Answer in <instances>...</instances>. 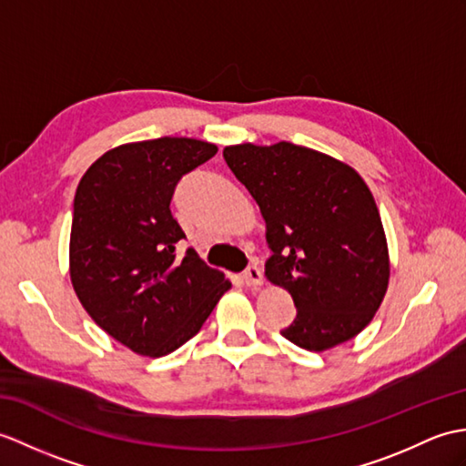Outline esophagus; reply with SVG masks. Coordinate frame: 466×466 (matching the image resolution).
Listing matches in <instances>:
<instances>
[{
	"instance_id": "obj_1",
	"label": "esophagus",
	"mask_w": 466,
	"mask_h": 466,
	"mask_svg": "<svg viewBox=\"0 0 466 466\" xmlns=\"http://www.w3.org/2000/svg\"><path fill=\"white\" fill-rule=\"evenodd\" d=\"M242 279L246 282V286H252V288H258L264 284V276H262V269H259L256 264L248 266L246 272L242 274Z\"/></svg>"
}]
</instances>
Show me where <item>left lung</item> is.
<instances>
[{
    "instance_id": "1",
    "label": "left lung",
    "mask_w": 466,
    "mask_h": 466,
    "mask_svg": "<svg viewBox=\"0 0 466 466\" xmlns=\"http://www.w3.org/2000/svg\"><path fill=\"white\" fill-rule=\"evenodd\" d=\"M224 160L266 222V278L298 316L282 335L326 351L363 331L389 286L380 210L360 172L319 150L282 143L224 148Z\"/></svg>"
}]
</instances>
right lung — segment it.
Wrapping results in <instances>:
<instances>
[{
    "instance_id": "obj_1",
    "label": "right lung",
    "mask_w": 466,
    "mask_h": 466,
    "mask_svg": "<svg viewBox=\"0 0 466 466\" xmlns=\"http://www.w3.org/2000/svg\"><path fill=\"white\" fill-rule=\"evenodd\" d=\"M216 153L187 137L127 143L96 158L75 192L73 289L96 326L138 355L178 350L232 286L192 248L177 254L187 236L170 212L178 180Z\"/></svg>"
}]
</instances>
